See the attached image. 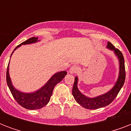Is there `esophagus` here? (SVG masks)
<instances>
[{
    "label": "esophagus",
    "mask_w": 131,
    "mask_h": 131,
    "mask_svg": "<svg viewBox=\"0 0 131 131\" xmlns=\"http://www.w3.org/2000/svg\"><path fill=\"white\" fill-rule=\"evenodd\" d=\"M78 71V67L75 65H73L72 66L71 69H69V73L71 74H73V73H75L76 72Z\"/></svg>",
    "instance_id": "1"
}]
</instances>
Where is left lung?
Returning a JSON list of instances; mask_svg holds the SVG:
<instances>
[{
    "mask_svg": "<svg viewBox=\"0 0 131 131\" xmlns=\"http://www.w3.org/2000/svg\"><path fill=\"white\" fill-rule=\"evenodd\" d=\"M107 48L112 50L114 52L116 57L118 58L119 61V74L117 81L114 86L110 91L103 94L101 95L96 97L90 98L86 96L79 90L78 88V78L76 76L75 78L73 87L72 90V94L74 99L78 103H79L83 107L88 110H96L99 108L104 107L110 105L115 98L117 96L118 94L123 86L125 81V67H124V59L122 52L118 49H116L110 42H108Z\"/></svg>",
    "mask_w": 131,
    "mask_h": 131,
    "instance_id": "obj_1",
    "label": "left lung"
}]
</instances>
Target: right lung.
<instances>
[{
    "label": "right lung",
    "instance_id": "right-lung-1",
    "mask_svg": "<svg viewBox=\"0 0 131 131\" xmlns=\"http://www.w3.org/2000/svg\"><path fill=\"white\" fill-rule=\"evenodd\" d=\"M38 41H39V40H38V37L30 38L15 47V49L11 53V57L15 49L20 47L21 45L35 43ZM9 62L8 67H7V77H6L8 87L13 95V98L17 102V103L20 105L21 107H23L27 110H39V109H41L46 105L49 103L52 92H53V90L56 85L61 82L62 80H63V78L65 77L66 75L67 74L66 71L56 73L51 76V78L47 81V83L43 86H42L37 91L28 93V92H22L19 91L15 88V87L13 86L11 78L9 76Z\"/></svg>",
    "mask_w": 131,
    "mask_h": 131
}]
</instances>
